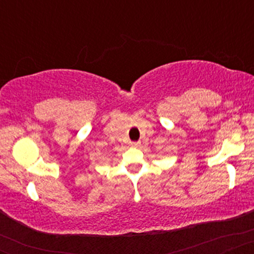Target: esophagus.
<instances>
[{"label":"esophagus","mask_w":254,"mask_h":254,"mask_svg":"<svg viewBox=\"0 0 254 254\" xmlns=\"http://www.w3.org/2000/svg\"><path fill=\"white\" fill-rule=\"evenodd\" d=\"M139 144H141L139 142H131V143H130L131 147H138Z\"/></svg>","instance_id":"1"}]
</instances>
